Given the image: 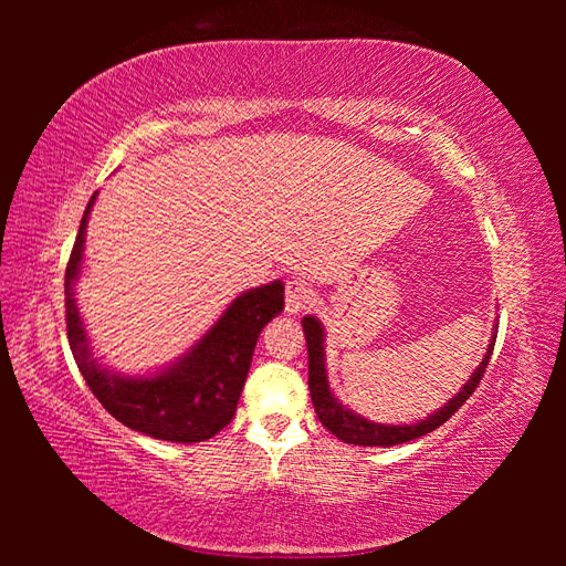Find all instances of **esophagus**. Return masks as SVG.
<instances>
[{"label": "esophagus", "instance_id": "esophagus-1", "mask_svg": "<svg viewBox=\"0 0 566 566\" xmlns=\"http://www.w3.org/2000/svg\"><path fill=\"white\" fill-rule=\"evenodd\" d=\"M311 298H314V294H311L308 284L302 282V280H292L286 282V314H302L304 308H308Z\"/></svg>", "mask_w": 566, "mask_h": 566}]
</instances>
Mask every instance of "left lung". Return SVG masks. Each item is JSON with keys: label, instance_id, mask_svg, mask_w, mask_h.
<instances>
[{"label": "left lung", "instance_id": "1", "mask_svg": "<svg viewBox=\"0 0 566 566\" xmlns=\"http://www.w3.org/2000/svg\"><path fill=\"white\" fill-rule=\"evenodd\" d=\"M302 326H304L306 347H308V389H311V401H314L318 420L338 440L347 444H365V448H391V444L423 438L428 432L440 428L444 420L460 411V406L479 387V381H482L484 371L489 367L491 350H494V343H496V328H494V335H491V343L486 347V355L474 369V375L467 379L460 394L452 396V399L442 408L432 411L426 420H418V423H411V426H387V423H375V420L357 416L355 411L345 408L338 399H335L328 384V375H326V347H323V343H326V331H323L321 321L316 316H304Z\"/></svg>", "mask_w": 566, "mask_h": 566}]
</instances>
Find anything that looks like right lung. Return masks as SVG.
<instances>
[{
  "label": "right lung",
  "instance_id": "1",
  "mask_svg": "<svg viewBox=\"0 0 566 566\" xmlns=\"http://www.w3.org/2000/svg\"><path fill=\"white\" fill-rule=\"evenodd\" d=\"M94 199L97 195L84 209L65 270L67 340L82 377L106 411L130 430L170 442L209 440L235 416L260 333L284 308V284L276 280L235 296L221 318L170 367L148 377L116 375L92 355L75 302Z\"/></svg>",
  "mask_w": 566,
  "mask_h": 566
}]
</instances>
